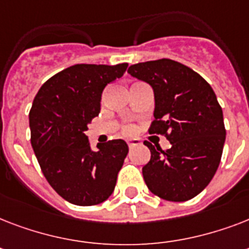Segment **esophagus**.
Returning a JSON list of instances; mask_svg holds the SVG:
<instances>
[{
  "instance_id": "esophagus-1",
  "label": "esophagus",
  "mask_w": 249,
  "mask_h": 249,
  "mask_svg": "<svg viewBox=\"0 0 249 249\" xmlns=\"http://www.w3.org/2000/svg\"><path fill=\"white\" fill-rule=\"evenodd\" d=\"M138 144H140V142H138V141H136V140L129 141V142H128L129 148H133V147H134V146H138Z\"/></svg>"
}]
</instances>
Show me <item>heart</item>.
<instances>
[{"mask_svg": "<svg viewBox=\"0 0 249 249\" xmlns=\"http://www.w3.org/2000/svg\"><path fill=\"white\" fill-rule=\"evenodd\" d=\"M124 133L125 134H133L134 133V126L132 124H128L124 126Z\"/></svg>", "mask_w": 249, "mask_h": 249, "instance_id": "heart-1", "label": "heart"}]
</instances>
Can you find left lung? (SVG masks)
<instances>
[{"label":"left lung","instance_id":"8db88e82","mask_svg":"<svg viewBox=\"0 0 249 249\" xmlns=\"http://www.w3.org/2000/svg\"><path fill=\"white\" fill-rule=\"evenodd\" d=\"M128 72L154 89L155 120L148 133L172 144L164 151L144 141L151 151L142 168L144 182L164 200H190L208 186L222 156L226 129L216 94L194 70L166 58L133 64Z\"/></svg>","mask_w":249,"mask_h":249}]
</instances>
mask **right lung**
<instances>
[{"label":"right lung","instance_id":"obj_1","mask_svg":"<svg viewBox=\"0 0 249 249\" xmlns=\"http://www.w3.org/2000/svg\"><path fill=\"white\" fill-rule=\"evenodd\" d=\"M128 63L75 64L44 83L29 111L31 143L53 189L72 204H99L113 193L128 144L112 140L91 151L85 130L101 111L102 91Z\"/></svg>","mask_w":249,"mask_h":249}]
</instances>
